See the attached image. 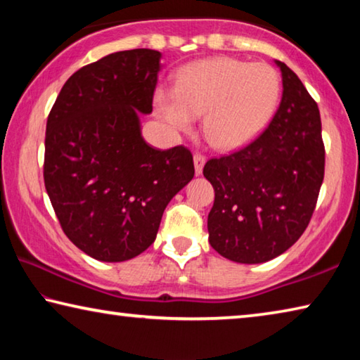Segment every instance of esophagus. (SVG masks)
Returning a JSON list of instances; mask_svg holds the SVG:
<instances>
[{
  "mask_svg": "<svg viewBox=\"0 0 360 360\" xmlns=\"http://www.w3.org/2000/svg\"><path fill=\"white\" fill-rule=\"evenodd\" d=\"M193 163H195V173L202 174L203 167L206 163V157L203 154H198V152H197V154L193 155Z\"/></svg>",
  "mask_w": 360,
  "mask_h": 360,
  "instance_id": "34e87169",
  "label": "esophagus"
}]
</instances>
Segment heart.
<instances>
[{
    "instance_id": "obj_1",
    "label": "heart",
    "mask_w": 360,
    "mask_h": 360,
    "mask_svg": "<svg viewBox=\"0 0 360 360\" xmlns=\"http://www.w3.org/2000/svg\"><path fill=\"white\" fill-rule=\"evenodd\" d=\"M281 89V77L270 65L216 57L179 70L174 87H157L154 106L178 131L191 130L203 114L205 138L214 148L235 149L270 124Z\"/></svg>"
}]
</instances>
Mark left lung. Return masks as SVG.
I'll return each mask as SVG.
<instances>
[{
  "mask_svg": "<svg viewBox=\"0 0 360 360\" xmlns=\"http://www.w3.org/2000/svg\"><path fill=\"white\" fill-rule=\"evenodd\" d=\"M276 65L283 96L270 125L252 143L203 168L214 187L210 243L238 264H262L288 251L311 221L324 181L318 105L288 65Z\"/></svg>",
  "mask_w": 360,
  "mask_h": 360,
  "instance_id": "left-lung-1",
  "label": "left lung"
}]
</instances>
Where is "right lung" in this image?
Returning a JSON list of instances; mask_svg holds the SVG:
<instances>
[{"instance_id":"add662e5","label":"right lung","mask_w":360,"mask_h":360,"mask_svg":"<svg viewBox=\"0 0 360 360\" xmlns=\"http://www.w3.org/2000/svg\"><path fill=\"white\" fill-rule=\"evenodd\" d=\"M162 53L133 49L77 70L46 127L44 184L65 235L90 257L124 262L154 243L176 193L195 174L184 146L144 141Z\"/></svg>"}]
</instances>
